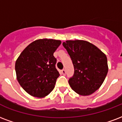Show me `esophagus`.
Listing matches in <instances>:
<instances>
[{
	"label": "esophagus",
	"instance_id": "1",
	"mask_svg": "<svg viewBox=\"0 0 122 122\" xmlns=\"http://www.w3.org/2000/svg\"><path fill=\"white\" fill-rule=\"evenodd\" d=\"M61 73H62V74H63V76H65V74H66V71H65V70H61Z\"/></svg>",
	"mask_w": 122,
	"mask_h": 122
}]
</instances>
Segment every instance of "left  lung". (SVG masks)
I'll return each mask as SVG.
<instances>
[{
    "mask_svg": "<svg viewBox=\"0 0 122 122\" xmlns=\"http://www.w3.org/2000/svg\"><path fill=\"white\" fill-rule=\"evenodd\" d=\"M71 57L74 74L68 81L71 89L82 96L90 95L99 89L108 71L104 53L91 43L84 40H67L63 43Z\"/></svg>",
    "mask_w": 122,
    "mask_h": 122,
    "instance_id": "8db88e82",
    "label": "left lung"
}]
</instances>
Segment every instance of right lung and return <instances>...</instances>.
<instances>
[{"mask_svg": "<svg viewBox=\"0 0 122 122\" xmlns=\"http://www.w3.org/2000/svg\"><path fill=\"white\" fill-rule=\"evenodd\" d=\"M61 40L40 39L29 45L15 63L16 78L20 85L31 96L42 98L51 93L59 76L54 52Z\"/></svg>", "mask_w": 122, "mask_h": 122, "instance_id": "obj_1", "label": "right lung"}]
</instances>
